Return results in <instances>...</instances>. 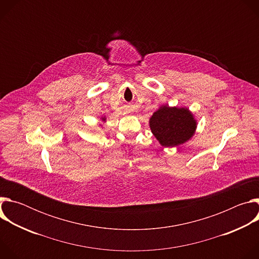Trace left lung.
Returning a JSON list of instances; mask_svg holds the SVG:
<instances>
[{
    "label": "left lung",
    "mask_w": 259,
    "mask_h": 259,
    "mask_svg": "<svg viewBox=\"0 0 259 259\" xmlns=\"http://www.w3.org/2000/svg\"><path fill=\"white\" fill-rule=\"evenodd\" d=\"M150 128L160 144L174 147L190 140L197 129V120L187 107L162 105L150 118Z\"/></svg>",
    "instance_id": "left-lung-1"
}]
</instances>
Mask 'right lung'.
Instances as JSON below:
<instances>
[{
  "instance_id": "1",
  "label": "right lung",
  "mask_w": 259,
  "mask_h": 259,
  "mask_svg": "<svg viewBox=\"0 0 259 259\" xmlns=\"http://www.w3.org/2000/svg\"><path fill=\"white\" fill-rule=\"evenodd\" d=\"M101 121H102V122H105V121H106V118H105V117H102V118H101Z\"/></svg>"
}]
</instances>
